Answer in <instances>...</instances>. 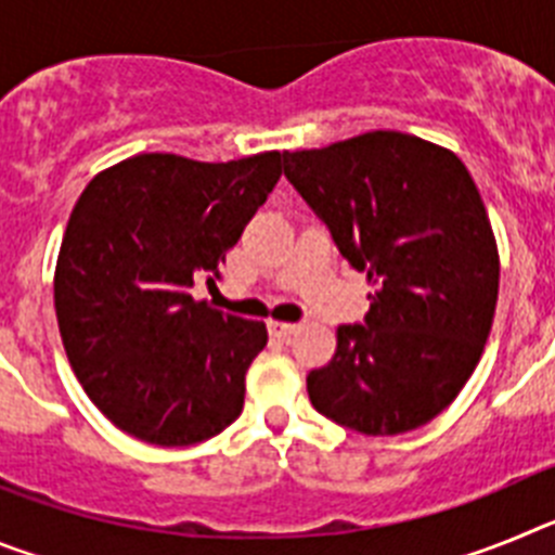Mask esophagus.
<instances>
[{
  "label": "esophagus",
  "instance_id": "esophagus-1",
  "mask_svg": "<svg viewBox=\"0 0 555 555\" xmlns=\"http://www.w3.org/2000/svg\"><path fill=\"white\" fill-rule=\"evenodd\" d=\"M297 327L300 325H294V322H269V333H272V336H278V338H288L292 336V333H297Z\"/></svg>",
  "mask_w": 555,
  "mask_h": 555
}]
</instances>
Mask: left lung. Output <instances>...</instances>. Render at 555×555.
<instances>
[{
  "instance_id": "8db88e82",
  "label": "left lung",
  "mask_w": 555,
  "mask_h": 555,
  "mask_svg": "<svg viewBox=\"0 0 555 555\" xmlns=\"http://www.w3.org/2000/svg\"><path fill=\"white\" fill-rule=\"evenodd\" d=\"M283 171L375 286L366 325L338 327L331 364L308 375L313 409L366 436L430 423L478 366L498 306V242L467 166L372 130L283 152Z\"/></svg>"
}]
</instances>
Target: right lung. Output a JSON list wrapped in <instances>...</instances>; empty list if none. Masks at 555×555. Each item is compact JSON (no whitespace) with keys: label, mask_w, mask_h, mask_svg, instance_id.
I'll return each instance as SVG.
<instances>
[{"label":"right lung","mask_w":555,"mask_h":555,"mask_svg":"<svg viewBox=\"0 0 555 555\" xmlns=\"http://www.w3.org/2000/svg\"><path fill=\"white\" fill-rule=\"evenodd\" d=\"M283 152L203 164L169 152L100 171L55 267L68 364L91 403L141 442L183 448L228 428L267 325L194 300L281 180Z\"/></svg>","instance_id":"right-lung-1"}]
</instances>
